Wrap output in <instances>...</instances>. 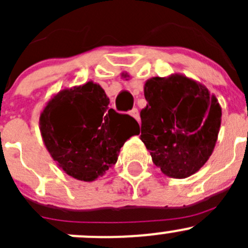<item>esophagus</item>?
Wrapping results in <instances>:
<instances>
[{"mask_svg": "<svg viewBox=\"0 0 248 248\" xmlns=\"http://www.w3.org/2000/svg\"><path fill=\"white\" fill-rule=\"evenodd\" d=\"M129 115H131L132 117H134V119L137 120V121H140V116H139V111H138V109L137 108H133L131 110V111H129Z\"/></svg>", "mask_w": 248, "mask_h": 248, "instance_id": "obj_1", "label": "esophagus"}]
</instances>
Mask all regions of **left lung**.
Listing matches in <instances>:
<instances>
[{
  "label": "left lung",
  "mask_w": 248,
  "mask_h": 248,
  "mask_svg": "<svg viewBox=\"0 0 248 248\" xmlns=\"http://www.w3.org/2000/svg\"><path fill=\"white\" fill-rule=\"evenodd\" d=\"M121 77L129 79L126 72ZM144 96L147 104L140 111V139L155 166L174 179L196 174L218 138V99L201 82L180 73L146 80Z\"/></svg>",
  "instance_id": "8db88e82"
}]
</instances>
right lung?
<instances>
[{
	"label": "right lung",
	"mask_w": 248,
	"mask_h": 248,
	"mask_svg": "<svg viewBox=\"0 0 248 248\" xmlns=\"http://www.w3.org/2000/svg\"><path fill=\"white\" fill-rule=\"evenodd\" d=\"M109 103L101 85L90 80L57 92L41 111L44 145L69 176L85 182L103 176L126 140L139 134L138 122L109 109Z\"/></svg>",
	"instance_id": "right-lung-1"
}]
</instances>
